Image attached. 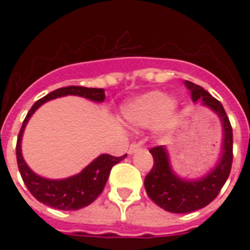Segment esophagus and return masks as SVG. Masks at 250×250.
<instances>
[{"label": "esophagus", "instance_id": "obj_1", "mask_svg": "<svg viewBox=\"0 0 250 250\" xmlns=\"http://www.w3.org/2000/svg\"><path fill=\"white\" fill-rule=\"evenodd\" d=\"M140 148H141L140 143H132V144L129 145L128 153H129V154H133V153H136Z\"/></svg>", "mask_w": 250, "mask_h": 250}]
</instances>
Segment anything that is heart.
<instances>
[{
    "instance_id": "obj_1",
    "label": "heart",
    "mask_w": 250,
    "mask_h": 250,
    "mask_svg": "<svg viewBox=\"0 0 250 250\" xmlns=\"http://www.w3.org/2000/svg\"><path fill=\"white\" fill-rule=\"evenodd\" d=\"M178 111V104L160 90H152L136 100L125 104L123 115L128 122L137 125H150L157 122L162 129L174 123Z\"/></svg>"
}]
</instances>
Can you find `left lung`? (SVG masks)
Returning a JSON list of instances; mask_svg holds the SVG:
<instances>
[{"label": "left lung", "mask_w": 250, "mask_h": 250, "mask_svg": "<svg viewBox=\"0 0 250 250\" xmlns=\"http://www.w3.org/2000/svg\"><path fill=\"white\" fill-rule=\"evenodd\" d=\"M186 86L190 90L193 102L201 101L202 105L208 106L219 117L223 128V144L222 157L217 166L204 178L196 180H186L175 174L164 145L149 150L154 164L150 172L145 176L146 193L160 208L176 214L192 213L209 205L229 179L233 160L232 127L222 104L197 84L187 80Z\"/></svg>", "instance_id": "obj_1"}]
</instances>
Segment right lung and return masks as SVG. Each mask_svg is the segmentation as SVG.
<instances>
[{
    "label": "right lung",
    "mask_w": 250,
    "mask_h": 250,
    "mask_svg": "<svg viewBox=\"0 0 250 250\" xmlns=\"http://www.w3.org/2000/svg\"><path fill=\"white\" fill-rule=\"evenodd\" d=\"M68 94L80 96L88 98L90 101L102 102L105 100V89L102 88H85V86L70 85L60 88L46 94L33 104L31 110L27 114L18 135L17 141V161L18 167L21 171V179L27 186L32 196L44 205L52 206L60 210H79L85 208L101 194L105 188V184L109 179L110 171L114 165L119 164L127 154L122 157H114L110 154H101L89 164L82 172L61 180H50V179L41 178L36 175L28 165L25 164L21 156V137L24 132L25 125L28 123L32 114L49 100L57 97H63Z\"/></svg>",
    "instance_id": "1"
}]
</instances>
